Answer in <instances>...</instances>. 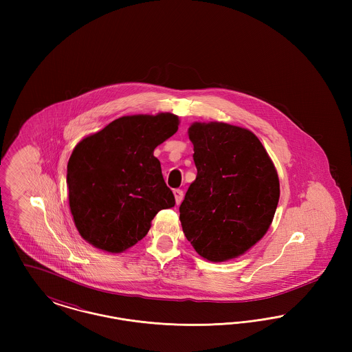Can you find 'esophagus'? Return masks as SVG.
<instances>
[{
    "label": "esophagus",
    "instance_id": "1",
    "mask_svg": "<svg viewBox=\"0 0 352 352\" xmlns=\"http://www.w3.org/2000/svg\"><path fill=\"white\" fill-rule=\"evenodd\" d=\"M174 197H175L177 204H181V201H184V191L179 190V188L174 190Z\"/></svg>",
    "mask_w": 352,
    "mask_h": 352
}]
</instances>
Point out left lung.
I'll return each mask as SVG.
<instances>
[{
    "label": "left lung",
    "mask_w": 352,
    "mask_h": 352,
    "mask_svg": "<svg viewBox=\"0 0 352 352\" xmlns=\"http://www.w3.org/2000/svg\"><path fill=\"white\" fill-rule=\"evenodd\" d=\"M197 178L179 207L184 236L203 258L241 256L267 234L280 199L276 168L251 131L226 122H194Z\"/></svg>",
    "instance_id": "left-lung-1"
}]
</instances>
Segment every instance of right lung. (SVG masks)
Segmentation results:
<instances>
[{
  "label": "right lung",
  "mask_w": 352,
  "mask_h": 352,
  "mask_svg": "<svg viewBox=\"0 0 352 352\" xmlns=\"http://www.w3.org/2000/svg\"><path fill=\"white\" fill-rule=\"evenodd\" d=\"M178 125L173 113L124 116L75 146L68 201L84 240L102 251L124 252L145 237L158 211L174 207L153 151Z\"/></svg>",
  "instance_id": "1"
}]
</instances>
